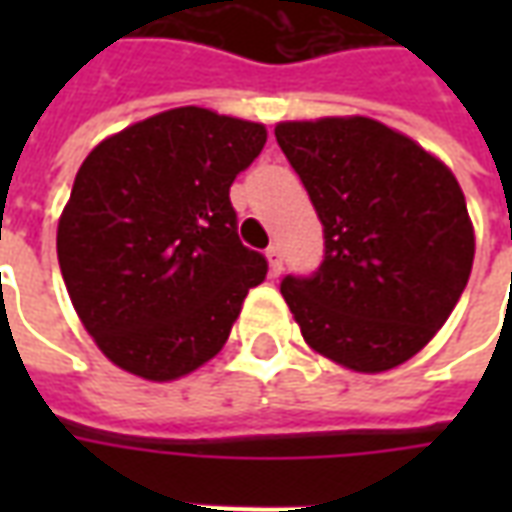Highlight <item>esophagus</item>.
<instances>
[{
  "instance_id": "esophagus-1",
  "label": "esophagus",
  "mask_w": 512,
  "mask_h": 512,
  "mask_svg": "<svg viewBox=\"0 0 512 512\" xmlns=\"http://www.w3.org/2000/svg\"><path fill=\"white\" fill-rule=\"evenodd\" d=\"M266 257H268V271L277 277L279 271H282V249H279V246H268Z\"/></svg>"
}]
</instances>
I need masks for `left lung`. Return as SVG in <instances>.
Wrapping results in <instances>:
<instances>
[{
    "mask_svg": "<svg viewBox=\"0 0 512 512\" xmlns=\"http://www.w3.org/2000/svg\"><path fill=\"white\" fill-rule=\"evenodd\" d=\"M323 224V263L282 279L310 348L356 373L419 354L469 282L474 230L439 158L370 117L274 128Z\"/></svg>",
    "mask_w": 512,
    "mask_h": 512,
    "instance_id": "1",
    "label": "left lung"
}]
</instances>
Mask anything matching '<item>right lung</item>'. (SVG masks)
<instances>
[{
	"label": "right lung",
	"instance_id": "obj_1",
	"mask_svg": "<svg viewBox=\"0 0 512 512\" xmlns=\"http://www.w3.org/2000/svg\"><path fill=\"white\" fill-rule=\"evenodd\" d=\"M266 126L180 106L95 147L57 227L65 288L106 359L172 381L222 351L266 257L238 238L230 186Z\"/></svg>",
	"mask_w": 512,
	"mask_h": 512
}]
</instances>
